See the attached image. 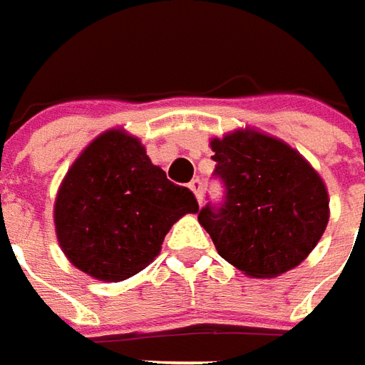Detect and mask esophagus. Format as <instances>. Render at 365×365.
<instances>
[{
  "label": "esophagus",
  "mask_w": 365,
  "mask_h": 365,
  "mask_svg": "<svg viewBox=\"0 0 365 365\" xmlns=\"http://www.w3.org/2000/svg\"><path fill=\"white\" fill-rule=\"evenodd\" d=\"M188 188H190V190L195 192L198 204L202 202V180H200V178H195V180H192V182L188 185Z\"/></svg>",
  "instance_id": "1"
}]
</instances>
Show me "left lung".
<instances>
[{"instance_id": "1", "label": "left lung", "mask_w": 365, "mask_h": 365, "mask_svg": "<svg viewBox=\"0 0 365 365\" xmlns=\"http://www.w3.org/2000/svg\"><path fill=\"white\" fill-rule=\"evenodd\" d=\"M226 200L198 212L218 253L253 279L283 275L309 257L327 230L324 180L297 149L259 129L212 137Z\"/></svg>"}]
</instances>
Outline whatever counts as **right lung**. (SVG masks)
<instances>
[{
	"instance_id": "1",
	"label": "right lung",
	"mask_w": 365,
	"mask_h": 365,
	"mask_svg": "<svg viewBox=\"0 0 365 365\" xmlns=\"http://www.w3.org/2000/svg\"><path fill=\"white\" fill-rule=\"evenodd\" d=\"M198 202L151 163L139 137L113 128L90 141L54 198V230L76 269L106 283L143 271Z\"/></svg>"
}]
</instances>
